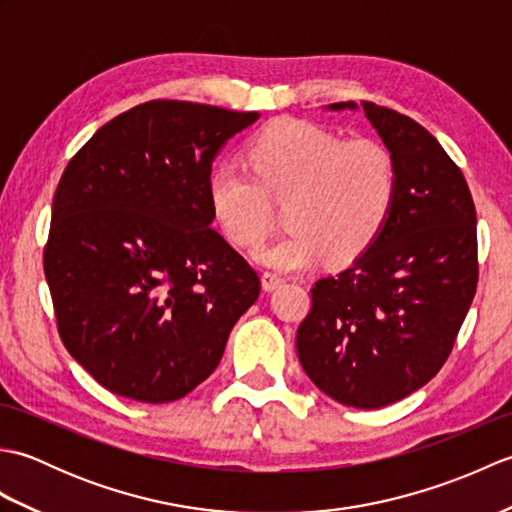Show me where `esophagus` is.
I'll list each match as a JSON object with an SVG mask.
<instances>
[{"mask_svg": "<svg viewBox=\"0 0 512 512\" xmlns=\"http://www.w3.org/2000/svg\"><path fill=\"white\" fill-rule=\"evenodd\" d=\"M281 284H284V277H279V275H275V273H264V275H262V288H264L266 292L279 288Z\"/></svg>", "mask_w": 512, "mask_h": 512, "instance_id": "obj_1", "label": "esophagus"}]
</instances>
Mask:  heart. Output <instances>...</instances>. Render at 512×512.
<instances>
[{"label":"heart","mask_w":512,"mask_h":512,"mask_svg":"<svg viewBox=\"0 0 512 512\" xmlns=\"http://www.w3.org/2000/svg\"><path fill=\"white\" fill-rule=\"evenodd\" d=\"M246 167L222 162L206 178L217 226L235 246H253L268 226V198H286L288 233L255 250L259 264L299 270L328 255L352 262L376 242L394 209L398 173L376 140L281 118L250 138Z\"/></svg>","instance_id":"b5f03b06"}]
</instances>
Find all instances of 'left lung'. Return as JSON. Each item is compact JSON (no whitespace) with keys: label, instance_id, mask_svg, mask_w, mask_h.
I'll return each mask as SVG.
<instances>
[{"label":"left lung","instance_id":"left-lung-1","mask_svg":"<svg viewBox=\"0 0 512 512\" xmlns=\"http://www.w3.org/2000/svg\"><path fill=\"white\" fill-rule=\"evenodd\" d=\"M398 189L383 233L350 268L319 279L297 330L301 367L341 405L378 409L440 372L477 286L475 204L458 165L413 118L363 101Z\"/></svg>","mask_w":512,"mask_h":512}]
</instances>
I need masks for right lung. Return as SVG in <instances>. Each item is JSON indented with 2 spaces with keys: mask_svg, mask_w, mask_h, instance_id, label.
<instances>
[{
  "mask_svg": "<svg viewBox=\"0 0 512 512\" xmlns=\"http://www.w3.org/2000/svg\"><path fill=\"white\" fill-rule=\"evenodd\" d=\"M259 112L149 101L59 180L43 270L68 352L116 396L171 402L222 361L259 277L213 228L206 178Z\"/></svg>",
  "mask_w": 512,
  "mask_h": 512,
  "instance_id": "add662e5",
  "label": "right lung"
}]
</instances>
